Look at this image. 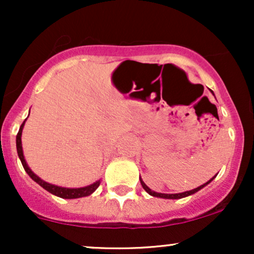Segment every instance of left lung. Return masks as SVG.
<instances>
[{
  "label": "left lung",
  "mask_w": 254,
  "mask_h": 254,
  "mask_svg": "<svg viewBox=\"0 0 254 254\" xmlns=\"http://www.w3.org/2000/svg\"><path fill=\"white\" fill-rule=\"evenodd\" d=\"M212 92V90H211ZM215 178V177H214ZM214 178H212V179H214ZM212 179H210L209 180L208 183H205V184H203V185H200V186H198L197 189H193V190H191V191H186V192H183V193H171V194H168V193H157V192H154V191H151L149 188H148L147 185H145V184L142 182V179L141 178H139V180H141V184H142V186H143V189L145 191L148 192V193L149 194H151V196H154V197H160V198H167V199H179V198H184V197H186V196H190V194H192V193H194V192H197V191H199L200 189H203L204 186L205 185H208L209 183L211 182Z\"/></svg>",
  "instance_id": "left-lung-1"
}]
</instances>
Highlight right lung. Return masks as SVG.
I'll use <instances>...</instances> for the list:
<instances>
[{"label": "right lung", "mask_w": 254, "mask_h": 254, "mask_svg": "<svg viewBox=\"0 0 254 254\" xmlns=\"http://www.w3.org/2000/svg\"><path fill=\"white\" fill-rule=\"evenodd\" d=\"M25 122L21 124L20 127L19 132L16 135V149H17V155H19L20 160H21V164L24 166L25 171L27 172V174L30 176L34 182L39 184L43 189H45L46 191H49L50 193L55 194V196H58L61 198H66V199H71V198H80V197H84V196H89L90 193H93L95 190L98 189V186L100 185V180H98L97 183L92 184V185L86 186V188H80V189H65V188H60V186H55L51 185V184L43 182L40 178H38L36 174L33 173L30 170L27 164H26L25 159H24V153H22V145H21V133H22V127H24Z\"/></svg>", "instance_id": "1"}]
</instances>
